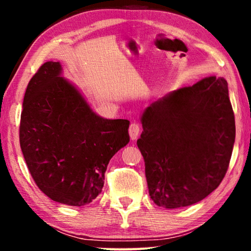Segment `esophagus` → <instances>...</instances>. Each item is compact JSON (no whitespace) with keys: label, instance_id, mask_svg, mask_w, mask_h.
<instances>
[{"label":"esophagus","instance_id":"1","mask_svg":"<svg viewBox=\"0 0 251 251\" xmlns=\"http://www.w3.org/2000/svg\"><path fill=\"white\" fill-rule=\"evenodd\" d=\"M139 131H141V127H139L137 123H133V124H130V126H129V135H130V138L133 139V141H135V139L138 137Z\"/></svg>","mask_w":251,"mask_h":251}]
</instances>
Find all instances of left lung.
Returning a JSON list of instances; mask_svg holds the SVG:
<instances>
[{
    "label": "left lung",
    "instance_id": "1",
    "mask_svg": "<svg viewBox=\"0 0 251 251\" xmlns=\"http://www.w3.org/2000/svg\"><path fill=\"white\" fill-rule=\"evenodd\" d=\"M141 123L137 146L157 206L194 205L217 188L236 137L226 79L208 76L168 93L145 108Z\"/></svg>",
    "mask_w": 251,
    "mask_h": 251
}]
</instances>
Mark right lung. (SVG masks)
Segmentation results:
<instances>
[{
    "label": "right lung",
    "instance_id": "obj_1",
    "mask_svg": "<svg viewBox=\"0 0 251 251\" xmlns=\"http://www.w3.org/2000/svg\"><path fill=\"white\" fill-rule=\"evenodd\" d=\"M46 62L27 85L20 144L37 187L52 201L80 207L101 193L112 157L129 143L127 120L94 112L77 87Z\"/></svg>",
    "mask_w": 251,
    "mask_h": 251
}]
</instances>
